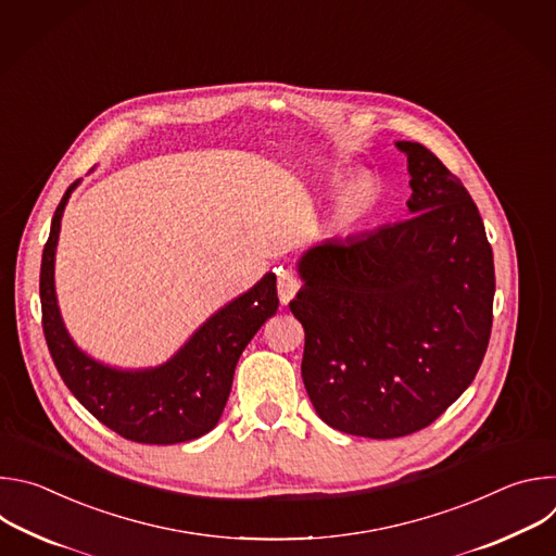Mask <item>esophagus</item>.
I'll list each match as a JSON object with an SVG mask.
<instances>
[{"label":"esophagus","instance_id":"esophagus-1","mask_svg":"<svg viewBox=\"0 0 556 556\" xmlns=\"http://www.w3.org/2000/svg\"><path fill=\"white\" fill-rule=\"evenodd\" d=\"M299 290V279L290 268H279L277 270V292H279V301L288 303Z\"/></svg>","mask_w":556,"mask_h":556}]
</instances>
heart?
Here are the masks:
<instances>
[{"mask_svg": "<svg viewBox=\"0 0 556 556\" xmlns=\"http://www.w3.org/2000/svg\"><path fill=\"white\" fill-rule=\"evenodd\" d=\"M354 208H356V202L350 198V200L343 202V208H341V211H343V215H350Z\"/></svg>", "mask_w": 556, "mask_h": 556, "instance_id": "heart-1", "label": "heart"}]
</instances>
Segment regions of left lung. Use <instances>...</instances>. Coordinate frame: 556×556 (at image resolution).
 I'll return each mask as SVG.
<instances>
[{
	"label": "left lung",
	"instance_id": "8db88e82",
	"mask_svg": "<svg viewBox=\"0 0 556 556\" xmlns=\"http://www.w3.org/2000/svg\"><path fill=\"white\" fill-rule=\"evenodd\" d=\"M395 144L412 217L309 249L290 301L316 414L374 440L440 418L478 374L493 328L495 266L478 206L433 151Z\"/></svg>",
	"mask_w": 556,
	"mask_h": 556
}]
</instances>
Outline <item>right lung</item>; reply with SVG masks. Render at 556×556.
Wrapping results in <instances>:
<instances>
[{
    "mask_svg": "<svg viewBox=\"0 0 556 556\" xmlns=\"http://www.w3.org/2000/svg\"><path fill=\"white\" fill-rule=\"evenodd\" d=\"M76 185L78 180L67 187L54 211L39 275L41 324L56 371L78 403L127 440L140 444L195 440L217 425L237 361L277 312V277L268 273L247 294L215 312L169 363L144 371L105 367L72 343L54 296V249L61 215Z\"/></svg>",
    "mask_w": 556,
    "mask_h": 556,
    "instance_id": "obj_1",
    "label": "right lung"
}]
</instances>
